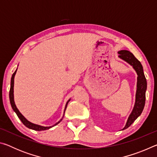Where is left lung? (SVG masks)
<instances>
[{
	"label": "left lung",
	"mask_w": 157,
	"mask_h": 157,
	"mask_svg": "<svg viewBox=\"0 0 157 157\" xmlns=\"http://www.w3.org/2000/svg\"><path fill=\"white\" fill-rule=\"evenodd\" d=\"M118 57L125 61L131 65L137 73V85L136 93V100L134 107L132 113H130L127 121L123 129H125L134 123V121L141 114L145 103V92L147 90V81L143 73V66L134 55L128 50H120L118 52Z\"/></svg>",
	"instance_id": "obj_1"
}]
</instances>
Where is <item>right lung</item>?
Wrapping results in <instances>:
<instances>
[{
    "mask_svg": "<svg viewBox=\"0 0 157 157\" xmlns=\"http://www.w3.org/2000/svg\"><path fill=\"white\" fill-rule=\"evenodd\" d=\"M17 69L15 71V72L13 73V75L12 76V78H11V84H10V104H11V106L12 107V109L14 111V112L16 113H17V115L18 116V118L20 119L21 121L22 122L23 124H24L25 127H28L29 129L36 130V131H43V130L48 129L50 128H51V127H52L57 125L58 123H59L60 122L62 121V119L63 118V116H64V113H65V111L66 109V107H67V105H68L69 101L71 100V99H69L67 101V102H66L65 108H64V111H63V117L62 118V119H61L59 121H58L57 123H55L54 125L50 126V127H44V126L39 125V124H34L33 123H31V122L28 121L27 119H26L25 117L21 113V112L19 111H18V109L17 107V106H16V105H15V102H14V76L16 75V73H17Z\"/></svg>",
    "mask_w": 157,
    "mask_h": 157,
    "instance_id": "obj_1",
    "label": "right lung"
}]
</instances>
